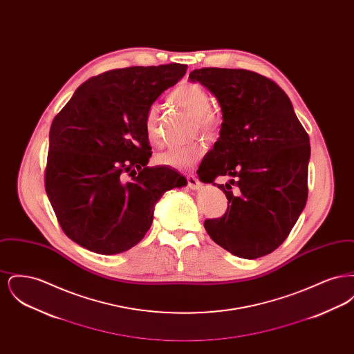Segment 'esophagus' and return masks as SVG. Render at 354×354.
<instances>
[{"label": "esophagus", "mask_w": 354, "mask_h": 354, "mask_svg": "<svg viewBox=\"0 0 354 354\" xmlns=\"http://www.w3.org/2000/svg\"><path fill=\"white\" fill-rule=\"evenodd\" d=\"M185 178H187L188 187H189L191 189H201V188H202V183L199 182V179H198L196 176H194V175H187Z\"/></svg>", "instance_id": "34e87169"}]
</instances>
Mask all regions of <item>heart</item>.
I'll return each instance as SVG.
<instances>
[{"mask_svg":"<svg viewBox=\"0 0 354 354\" xmlns=\"http://www.w3.org/2000/svg\"><path fill=\"white\" fill-rule=\"evenodd\" d=\"M171 98L196 118V123L203 133L211 134L216 130L218 117L215 111L211 109V98L208 93L201 84H180L172 91ZM159 114L160 107L156 103H153L149 107L145 117V131L150 143L155 146L160 145L162 142L159 130ZM203 153L204 146L199 142H195L187 146L169 147L165 151H160L156 153L155 160L162 166H169L172 169L185 171L194 167L201 160Z\"/></svg>","mask_w":354,"mask_h":354,"instance_id":"heart-1","label":"heart"}]
</instances>
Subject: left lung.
Masks as SVG:
<instances>
[{
    "instance_id": "obj_1",
    "label": "left lung",
    "mask_w": 354,
    "mask_h": 354,
    "mask_svg": "<svg viewBox=\"0 0 354 354\" xmlns=\"http://www.w3.org/2000/svg\"><path fill=\"white\" fill-rule=\"evenodd\" d=\"M188 78L207 87L223 113L219 140L198 175L214 185L218 176L233 178L218 185L228 199L227 212L205 220L204 228L216 244L239 257L273 252L308 199L309 136L284 90L264 75L243 68H203Z\"/></svg>"
}]
</instances>
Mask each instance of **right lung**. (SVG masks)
Here are the masks:
<instances>
[{
  "instance_id": "add662e5",
  "label": "right lung",
  "mask_w": 354,
  "mask_h": 354,
  "mask_svg": "<svg viewBox=\"0 0 354 354\" xmlns=\"http://www.w3.org/2000/svg\"><path fill=\"white\" fill-rule=\"evenodd\" d=\"M187 66H133L81 84L53 120L45 188L68 239L91 252L115 254L151 227L162 195L187 185L169 167H147L145 117Z\"/></svg>"
}]
</instances>
